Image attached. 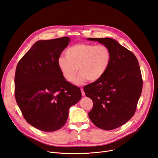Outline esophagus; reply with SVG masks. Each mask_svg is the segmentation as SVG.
<instances>
[{"label":"esophagus","mask_w":158,"mask_h":158,"mask_svg":"<svg viewBox=\"0 0 158 158\" xmlns=\"http://www.w3.org/2000/svg\"><path fill=\"white\" fill-rule=\"evenodd\" d=\"M81 93H82V96H85V92H84V89H81Z\"/></svg>","instance_id":"obj_1"}]
</instances>
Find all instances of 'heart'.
Wrapping results in <instances>:
<instances>
[{
    "label": "heart",
    "instance_id": "heart-1",
    "mask_svg": "<svg viewBox=\"0 0 158 158\" xmlns=\"http://www.w3.org/2000/svg\"><path fill=\"white\" fill-rule=\"evenodd\" d=\"M66 57L60 56L57 66L62 76L69 82L76 80L77 85L84 84L88 80L95 82L100 79L108 69L111 54L110 50L104 45L79 44L69 47Z\"/></svg>",
    "mask_w": 158,
    "mask_h": 158
}]
</instances>
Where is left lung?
Wrapping results in <instances>:
<instances>
[{
    "label": "left lung",
    "instance_id": "8db88e82",
    "mask_svg": "<svg viewBox=\"0 0 158 158\" xmlns=\"http://www.w3.org/2000/svg\"><path fill=\"white\" fill-rule=\"evenodd\" d=\"M108 47L111 60L108 69L97 81L84 88L93 101L89 118L100 129L118 128L134 115L142 91L143 81L137 58L111 38H88Z\"/></svg>",
    "mask_w": 158,
    "mask_h": 158
}]
</instances>
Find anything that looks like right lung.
Here are the masks:
<instances>
[{"label": "right lung", "mask_w": 158, "mask_h": 158, "mask_svg": "<svg viewBox=\"0 0 158 158\" xmlns=\"http://www.w3.org/2000/svg\"><path fill=\"white\" fill-rule=\"evenodd\" d=\"M70 41L67 36L37 41L16 69V103L30 125L45 132L63 127L70 107L81 98L80 88L66 81L57 66Z\"/></svg>", "instance_id": "right-lung-1"}]
</instances>
